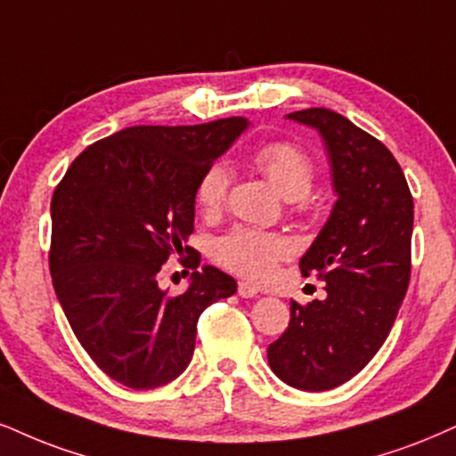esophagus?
Masks as SVG:
<instances>
[{
	"mask_svg": "<svg viewBox=\"0 0 456 456\" xmlns=\"http://www.w3.org/2000/svg\"><path fill=\"white\" fill-rule=\"evenodd\" d=\"M257 294H260V289H257L256 285L247 283V281H240V283H239V296L240 297H256Z\"/></svg>",
	"mask_w": 456,
	"mask_h": 456,
	"instance_id": "34e87169",
	"label": "esophagus"
}]
</instances>
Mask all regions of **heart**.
I'll list each match as a JSON object with an SVG mask.
<instances>
[{
  "label": "heart",
  "instance_id": "b5f03b06",
  "mask_svg": "<svg viewBox=\"0 0 456 456\" xmlns=\"http://www.w3.org/2000/svg\"><path fill=\"white\" fill-rule=\"evenodd\" d=\"M254 165L271 179V183L291 202V209L305 213L311 209V196L317 165L305 148L291 142H268L251 156ZM230 188V168L226 162H213L200 173L194 188L196 207L205 216L224 209ZM291 254V245L281 234L266 230L237 226L216 243L213 257L222 268L239 277L266 283L274 277L279 264Z\"/></svg>",
  "mask_w": 456,
  "mask_h": 456
}]
</instances>
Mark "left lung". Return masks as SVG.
I'll return each instance as SVG.
<instances>
[{
  "label": "left lung",
  "mask_w": 456,
  "mask_h": 456,
  "mask_svg": "<svg viewBox=\"0 0 456 456\" xmlns=\"http://www.w3.org/2000/svg\"><path fill=\"white\" fill-rule=\"evenodd\" d=\"M288 118L322 133L338 200L300 260L328 297L291 302L268 363L296 389L328 391L362 372L395 323L412 268L414 202L389 148L345 116L311 108Z\"/></svg>",
  "instance_id": "8db88e82"
}]
</instances>
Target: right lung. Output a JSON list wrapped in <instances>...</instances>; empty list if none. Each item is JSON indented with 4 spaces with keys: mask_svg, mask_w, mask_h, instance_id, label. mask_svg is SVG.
<instances>
[{
    "mask_svg": "<svg viewBox=\"0 0 456 456\" xmlns=\"http://www.w3.org/2000/svg\"><path fill=\"white\" fill-rule=\"evenodd\" d=\"M245 128V118L125 128L88 145L54 188L48 264L56 297L84 351L116 383L150 391L177 379L202 311L237 291L230 274L196 271L200 254L183 243L194 232L200 173ZM171 255L195 271L179 297L158 288Z\"/></svg>",
    "mask_w": 456,
    "mask_h": 456,
    "instance_id": "add662e5",
    "label": "right lung"
}]
</instances>
